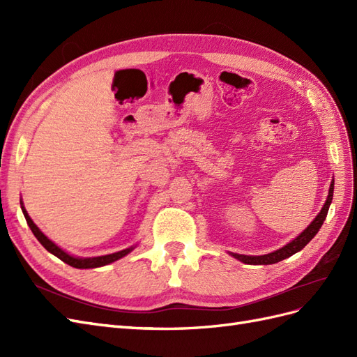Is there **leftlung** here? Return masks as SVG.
I'll use <instances>...</instances> for the list:
<instances>
[{
	"mask_svg": "<svg viewBox=\"0 0 357 357\" xmlns=\"http://www.w3.org/2000/svg\"><path fill=\"white\" fill-rule=\"evenodd\" d=\"M332 197H333V180L331 183L329 188V195L326 198L325 205H323L320 213L316 215V219L312 220L307 229H304V232H301L295 240H291L289 244H286L284 247L278 248V250L268 253V255H262V256H247V255H238V253H229L231 256H234L238 261L247 264V265H271V264H277L280 261H283L286 257H290L291 255L298 253L299 250H302L312 238H314L316 234L319 232V229L321 228L323 222H325L328 211H329V205L332 202Z\"/></svg>",
	"mask_w": 357,
	"mask_h": 357,
	"instance_id": "1",
	"label": "left lung"
}]
</instances>
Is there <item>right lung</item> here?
Instances as JSON below:
<instances>
[{"label":"right lung","instance_id":"add662e5","mask_svg":"<svg viewBox=\"0 0 357 357\" xmlns=\"http://www.w3.org/2000/svg\"><path fill=\"white\" fill-rule=\"evenodd\" d=\"M20 208H22V213L25 215L26 219V223L31 228L32 234L36 235V238L40 241V244L46 248L47 252H50L52 255H55L56 257H59L62 262L68 264L70 266H74V268H80V269H86V268H98V266H104V265H109L114 261H117V259H121L123 256H126L129 252L134 250V247H129V248H125V250H121V252H116V253H112V255H105V256H96V257H75V256H71L68 255L66 250H62L61 247H58L55 243L50 241L47 236L43 234L38 228L37 225L32 222V219L28 215L25 207H24V202L20 201Z\"/></svg>","mask_w":357,"mask_h":357}]
</instances>
